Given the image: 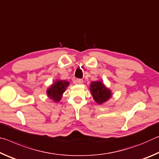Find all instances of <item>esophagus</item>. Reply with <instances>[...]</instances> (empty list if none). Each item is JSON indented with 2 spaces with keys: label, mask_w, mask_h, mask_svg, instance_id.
Instances as JSON below:
<instances>
[{
  "label": "esophagus",
  "mask_w": 159,
  "mask_h": 159,
  "mask_svg": "<svg viewBox=\"0 0 159 159\" xmlns=\"http://www.w3.org/2000/svg\"><path fill=\"white\" fill-rule=\"evenodd\" d=\"M76 83H78V84H80V83H83V80L80 79H78L76 80Z\"/></svg>",
  "instance_id": "1"
}]
</instances>
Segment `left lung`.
Returning a JSON list of instances; mask_svg holds the SVG:
<instances>
[{
    "label": "left lung",
    "instance_id": "left-lung-1",
    "mask_svg": "<svg viewBox=\"0 0 159 159\" xmlns=\"http://www.w3.org/2000/svg\"><path fill=\"white\" fill-rule=\"evenodd\" d=\"M90 90L94 100L99 104H103L111 97V91L99 80L91 83Z\"/></svg>",
    "mask_w": 159,
    "mask_h": 159
}]
</instances>
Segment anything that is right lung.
Here are the masks:
<instances>
[{"instance_id": "right-lung-1", "label": "right lung", "mask_w": 159, "mask_h": 159, "mask_svg": "<svg viewBox=\"0 0 159 159\" xmlns=\"http://www.w3.org/2000/svg\"><path fill=\"white\" fill-rule=\"evenodd\" d=\"M69 85V83L66 80H57L47 90V94L49 98L52 99L54 102H58L60 101L63 93L66 88Z\"/></svg>"}]
</instances>
